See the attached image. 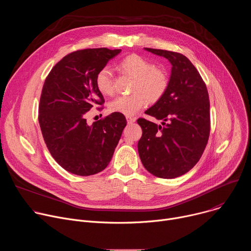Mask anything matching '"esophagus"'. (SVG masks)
Here are the masks:
<instances>
[{
    "label": "esophagus",
    "mask_w": 251,
    "mask_h": 251,
    "mask_svg": "<svg viewBox=\"0 0 251 251\" xmlns=\"http://www.w3.org/2000/svg\"><path fill=\"white\" fill-rule=\"evenodd\" d=\"M126 119H127V123L128 124H132V123H134L136 121V118L135 117H131V116H127Z\"/></svg>",
    "instance_id": "obj_1"
}]
</instances>
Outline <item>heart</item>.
I'll use <instances>...</instances> for the list:
<instances>
[{"mask_svg":"<svg viewBox=\"0 0 251 251\" xmlns=\"http://www.w3.org/2000/svg\"><path fill=\"white\" fill-rule=\"evenodd\" d=\"M118 68L123 74L134 78L130 94L119 95L109 102V110L127 116L135 114L148 101L156 103L163 98L169 87L167 74L148 59L138 54H130L118 63ZM97 89L104 95H112L114 80L112 71L104 66L99 69L95 76Z\"/></svg>","mask_w":251,"mask_h":251,"instance_id":"b5f03b06","label":"heart"}]
</instances>
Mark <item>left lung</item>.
Instances as JSON below:
<instances>
[{
	"label": "left lung",
	"mask_w": 251,
	"mask_h": 251,
	"mask_svg": "<svg viewBox=\"0 0 251 251\" xmlns=\"http://www.w3.org/2000/svg\"><path fill=\"white\" fill-rule=\"evenodd\" d=\"M172 63L169 87L162 99L145 113L162 120L157 125L139 118L142 137L138 153L145 169L162 178L188 173L200 161L210 131L209 98L204 81L182 53L145 49Z\"/></svg>",
	"instance_id": "1"
}]
</instances>
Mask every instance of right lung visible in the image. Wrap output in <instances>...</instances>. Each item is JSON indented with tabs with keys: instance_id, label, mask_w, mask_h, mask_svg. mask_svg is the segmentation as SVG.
<instances>
[{
	"instance_id": "1",
	"label": "right lung",
	"mask_w": 251,
	"mask_h": 251,
	"mask_svg": "<svg viewBox=\"0 0 251 251\" xmlns=\"http://www.w3.org/2000/svg\"><path fill=\"white\" fill-rule=\"evenodd\" d=\"M121 50L87 49L70 52L47 76L39 104V123L52 158L67 172L90 176L110 163L127 121L112 113L92 125L86 112L103 109L96 74ZM100 105V107L98 106Z\"/></svg>"
}]
</instances>
